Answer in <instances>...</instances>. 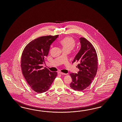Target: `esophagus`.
<instances>
[{
    "instance_id": "34e87169",
    "label": "esophagus",
    "mask_w": 122,
    "mask_h": 122,
    "mask_svg": "<svg viewBox=\"0 0 122 122\" xmlns=\"http://www.w3.org/2000/svg\"><path fill=\"white\" fill-rule=\"evenodd\" d=\"M58 74L63 75H66V74H65V73H62V72H58Z\"/></svg>"
}]
</instances>
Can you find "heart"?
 Returning a JSON list of instances; mask_svg holds the SVG:
<instances>
[{
    "label": "heart",
    "instance_id": "1",
    "mask_svg": "<svg viewBox=\"0 0 122 122\" xmlns=\"http://www.w3.org/2000/svg\"><path fill=\"white\" fill-rule=\"evenodd\" d=\"M60 43L63 46V50H72L75 46V41L74 39L70 37H66L60 41Z\"/></svg>",
    "mask_w": 122,
    "mask_h": 122
}]
</instances>
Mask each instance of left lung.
<instances>
[{
  "label": "left lung",
  "instance_id": "left-lung-1",
  "mask_svg": "<svg viewBox=\"0 0 122 122\" xmlns=\"http://www.w3.org/2000/svg\"><path fill=\"white\" fill-rule=\"evenodd\" d=\"M81 48L75 56L72 63L78 62L77 73H70L72 82L71 88L81 91L90 85L96 76L98 66L97 56L92 45L84 37L79 39Z\"/></svg>",
  "mask_w": 122,
  "mask_h": 122
}]
</instances>
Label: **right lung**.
<instances>
[{
	"instance_id": "1",
	"label": "right lung",
	"mask_w": 122,
	"mask_h": 122,
	"mask_svg": "<svg viewBox=\"0 0 122 122\" xmlns=\"http://www.w3.org/2000/svg\"><path fill=\"white\" fill-rule=\"evenodd\" d=\"M46 36L31 41L24 49L21 56L22 73L31 89L37 93L47 91L54 81L57 72L43 68L44 59L48 56L51 45L58 37Z\"/></svg>"
}]
</instances>
